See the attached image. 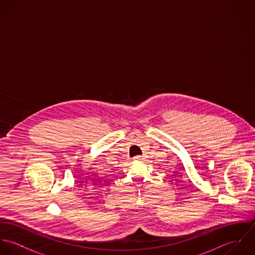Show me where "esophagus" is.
Masks as SVG:
<instances>
[{
  "label": "esophagus",
  "instance_id": "esophagus-1",
  "mask_svg": "<svg viewBox=\"0 0 255 255\" xmlns=\"http://www.w3.org/2000/svg\"><path fill=\"white\" fill-rule=\"evenodd\" d=\"M135 158H136V159H140V160H141V159H144V156H143V155H136V156H135Z\"/></svg>",
  "mask_w": 255,
  "mask_h": 255
}]
</instances>
